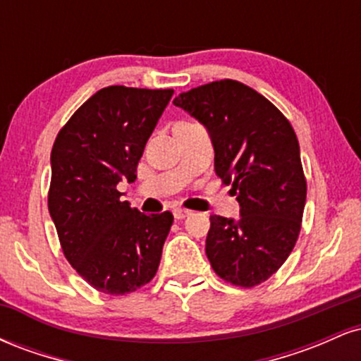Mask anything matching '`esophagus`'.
Returning <instances> with one entry per match:
<instances>
[{"instance_id": "1", "label": "esophagus", "mask_w": 361, "mask_h": 361, "mask_svg": "<svg viewBox=\"0 0 361 361\" xmlns=\"http://www.w3.org/2000/svg\"><path fill=\"white\" fill-rule=\"evenodd\" d=\"M173 214H175V219H178V221H180V219L188 217V215L192 214V210H186V209H175V210H173Z\"/></svg>"}]
</instances>
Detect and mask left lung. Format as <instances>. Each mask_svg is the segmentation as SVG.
Here are the masks:
<instances>
[{"label":"left lung","mask_w":361,"mask_h":361,"mask_svg":"<svg viewBox=\"0 0 361 361\" xmlns=\"http://www.w3.org/2000/svg\"><path fill=\"white\" fill-rule=\"evenodd\" d=\"M209 130L215 175L238 195L239 221L210 215L205 252L227 283L252 288L285 263L299 238L307 181L293 127L270 100L234 80L173 100Z\"/></svg>","instance_id":"obj_1"}]
</instances>
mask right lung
<instances>
[{
    "mask_svg": "<svg viewBox=\"0 0 361 361\" xmlns=\"http://www.w3.org/2000/svg\"><path fill=\"white\" fill-rule=\"evenodd\" d=\"M173 90L106 86L54 140L49 212L66 259L93 288L135 292L154 279L173 214L146 215L120 200Z\"/></svg>",
    "mask_w": 361,
    "mask_h": 361,
    "instance_id": "right-lung-1",
    "label": "right lung"
}]
</instances>
